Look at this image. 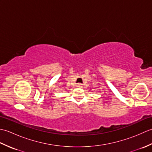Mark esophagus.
I'll list each match as a JSON object with an SVG mask.
<instances>
[{
	"label": "esophagus",
	"instance_id": "34e87169",
	"mask_svg": "<svg viewBox=\"0 0 152 152\" xmlns=\"http://www.w3.org/2000/svg\"><path fill=\"white\" fill-rule=\"evenodd\" d=\"M82 86V85L81 84V83H78V84H77V87H78V88H81Z\"/></svg>",
	"mask_w": 152,
	"mask_h": 152
}]
</instances>
